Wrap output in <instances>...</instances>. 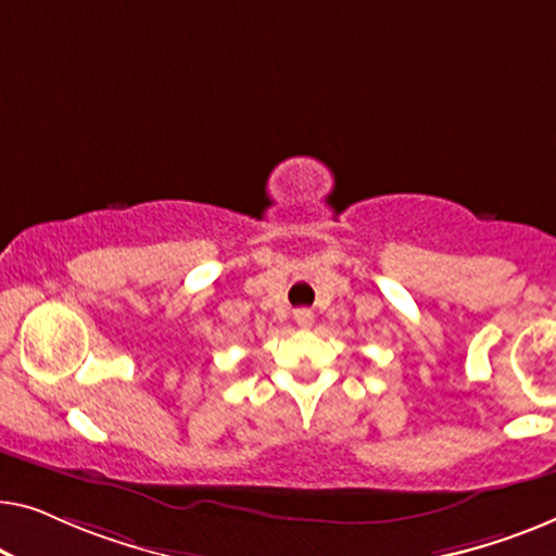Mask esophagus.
Segmentation results:
<instances>
[{
  "label": "esophagus",
  "mask_w": 556,
  "mask_h": 556,
  "mask_svg": "<svg viewBox=\"0 0 556 556\" xmlns=\"http://www.w3.org/2000/svg\"><path fill=\"white\" fill-rule=\"evenodd\" d=\"M294 323L300 327H312V323H315V315H312L309 309H296L294 312Z\"/></svg>",
  "instance_id": "obj_1"
}]
</instances>
